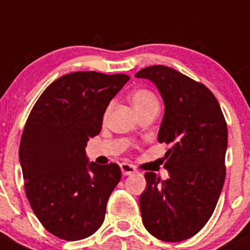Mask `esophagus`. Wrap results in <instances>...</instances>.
Wrapping results in <instances>:
<instances>
[{"instance_id":"1","label":"esophagus","mask_w":250,"mask_h":250,"mask_svg":"<svg viewBox=\"0 0 250 250\" xmlns=\"http://www.w3.org/2000/svg\"><path fill=\"white\" fill-rule=\"evenodd\" d=\"M121 171H122L123 176H128V175H133V173L136 172V169L133 167V165L128 164V163H122L120 165Z\"/></svg>"}]
</instances>
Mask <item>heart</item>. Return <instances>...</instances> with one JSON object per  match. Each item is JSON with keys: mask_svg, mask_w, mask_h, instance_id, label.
I'll return each mask as SVG.
<instances>
[{"mask_svg": "<svg viewBox=\"0 0 250 250\" xmlns=\"http://www.w3.org/2000/svg\"><path fill=\"white\" fill-rule=\"evenodd\" d=\"M130 102H132L134 109L136 111L145 109V107L149 106V105L158 104V101L154 97V94L147 90H138L133 92L132 96H130Z\"/></svg>", "mask_w": 250, "mask_h": 250, "instance_id": "heart-1", "label": "heart"}]
</instances>
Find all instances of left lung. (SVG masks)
<instances>
[{
    "mask_svg": "<svg viewBox=\"0 0 250 250\" xmlns=\"http://www.w3.org/2000/svg\"><path fill=\"white\" fill-rule=\"evenodd\" d=\"M164 102L159 143L171 145L164 158L169 177L146 172L140 196L143 223L152 236L180 242L198 233L217 206L225 180L228 127L219 103L202 83L165 65L139 70Z\"/></svg>",
    "mask_w": 250,
    "mask_h": 250,
    "instance_id": "1",
    "label": "left lung"
}]
</instances>
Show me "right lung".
Returning <instances> with one entry per match:
<instances>
[{
  "mask_svg": "<svg viewBox=\"0 0 250 250\" xmlns=\"http://www.w3.org/2000/svg\"><path fill=\"white\" fill-rule=\"evenodd\" d=\"M128 80L97 72L63 75L42 93L27 118L19 148L26 196L39 222L57 237L83 240L103 224L121 169L115 163H90L85 148L101 133L107 105Z\"/></svg>",
  "mask_w": 250,
  "mask_h": 250,
  "instance_id": "right-lung-1",
  "label": "right lung"
}]
</instances>
